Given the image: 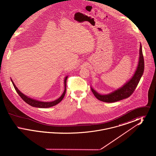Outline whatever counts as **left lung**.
Masks as SVG:
<instances>
[{"label": "left lung", "instance_id": "left-lung-1", "mask_svg": "<svg viewBox=\"0 0 156 156\" xmlns=\"http://www.w3.org/2000/svg\"><path fill=\"white\" fill-rule=\"evenodd\" d=\"M144 69V58L142 52V47L141 43L140 45L139 50V58L138 61L137 67L132 77L120 88L108 94H101L97 92L92 87H90L91 90L95 97L101 101L112 103L119 101L123 99L130 97L137 87L139 82L143 74Z\"/></svg>", "mask_w": 156, "mask_h": 156}]
</instances>
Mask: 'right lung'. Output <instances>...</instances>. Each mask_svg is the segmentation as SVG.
<instances>
[{"instance_id": "obj_1", "label": "right lung", "mask_w": 156, "mask_h": 156, "mask_svg": "<svg viewBox=\"0 0 156 156\" xmlns=\"http://www.w3.org/2000/svg\"><path fill=\"white\" fill-rule=\"evenodd\" d=\"M68 78V75L66 76L64 78V90L62 93V94L61 95V96L59 97V98H58L57 99L54 101H51V102H43V101H40L38 100H36L34 99H33L30 97H27V95H24V94H23L22 92L17 88V87L15 85L14 82L13 81V80L10 78L12 82L13 85V87L16 89L17 93L19 95V96L22 98L23 100L26 102L27 104L30 105V106H33V107H36V108H50L52 107L53 106L56 105L57 104H59V102L62 100V99L64 98V97L66 95V85H67V80Z\"/></svg>"}]
</instances>
